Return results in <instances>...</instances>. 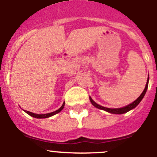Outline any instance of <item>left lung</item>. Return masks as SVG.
I'll list each match as a JSON object with an SVG mask.
<instances>
[{"mask_svg": "<svg viewBox=\"0 0 157 157\" xmlns=\"http://www.w3.org/2000/svg\"><path fill=\"white\" fill-rule=\"evenodd\" d=\"M148 83H149V76H148V78H147V84H146L145 89L144 90V91H143L142 94H140V97H138V98L136 99L135 101H133V103H131L130 104L127 105V106H124V107L115 108V109L106 108V107H104V106H100V105L97 104V103H95V102L92 100V98H91L90 97V100L91 103H92V104L94 105L95 107L98 108V109H103V110L106 111V112H108V113H114V114L125 113H127V112H128V111L131 110V109H134V108L136 107V106H137L140 103V101L143 100V98H144V97L145 96L146 92H147V88H148Z\"/></svg>", "mask_w": 157, "mask_h": 157, "instance_id": "left-lung-1", "label": "left lung"}]
</instances>
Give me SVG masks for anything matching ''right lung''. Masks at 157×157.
Masks as SVG:
<instances>
[{"label":"right lung","instance_id":"obj_1","mask_svg":"<svg viewBox=\"0 0 157 157\" xmlns=\"http://www.w3.org/2000/svg\"><path fill=\"white\" fill-rule=\"evenodd\" d=\"M64 104L65 103H63V105H62L61 106H60V108H59L56 111H54V112H51V113H45V114H36V113H33L32 112H30V111H27V110H24L26 113H27V114H29L30 116H31V117H35V118H38V119H43V118H48V117H52V116L55 115V114L58 113H60V111L62 110V109H63V107H64Z\"/></svg>","mask_w":157,"mask_h":157}]
</instances>
